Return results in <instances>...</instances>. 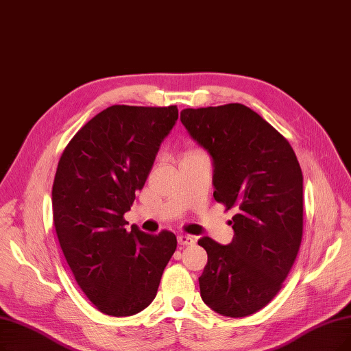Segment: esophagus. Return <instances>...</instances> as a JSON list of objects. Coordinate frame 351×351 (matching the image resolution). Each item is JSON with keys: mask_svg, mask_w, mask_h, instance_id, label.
<instances>
[{"mask_svg": "<svg viewBox=\"0 0 351 351\" xmlns=\"http://www.w3.org/2000/svg\"><path fill=\"white\" fill-rule=\"evenodd\" d=\"M178 242H179V245L186 247V245H193L195 239H193V237H191V235H179V237H178Z\"/></svg>", "mask_w": 351, "mask_h": 351, "instance_id": "esophagus-1", "label": "esophagus"}]
</instances>
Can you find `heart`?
I'll return each instance as SVG.
<instances>
[{"instance_id":"obj_1","label":"heart","mask_w":351,"mask_h":351,"mask_svg":"<svg viewBox=\"0 0 351 351\" xmlns=\"http://www.w3.org/2000/svg\"><path fill=\"white\" fill-rule=\"evenodd\" d=\"M195 152H197V150H191V152H188V154H195ZM188 154H185V155H188Z\"/></svg>"}]
</instances>
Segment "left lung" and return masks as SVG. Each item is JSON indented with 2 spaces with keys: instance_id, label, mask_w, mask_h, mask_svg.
<instances>
[{
  "instance_id": "1",
  "label": "left lung",
  "mask_w": 351,
  "mask_h": 351,
  "mask_svg": "<svg viewBox=\"0 0 351 351\" xmlns=\"http://www.w3.org/2000/svg\"><path fill=\"white\" fill-rule=\"evenodd\" d=\"M180 121L213 160V197L237 209L230 245L209 237L201 297L222 315L239 318L278 294L302 239V172L291 145L241 103L184 109Z\"/></svg>"
}]
</instances>
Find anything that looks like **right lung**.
Returning <instances> with one entry per match:
<instances>
[{
    "label": "right lung",
    "instance_id": "1",
    "mask_svg": "<svg viewBox=\"0 0 351 351\" xmlns=\"http://www.w3.org/2000/svg\"><path fill=\"white\" fill-rule=\"evenodd\" d=\"M178 120L176 106L114 104L73 136L53 184V221L66 261L103 314L126 317L154 301L178 241L123 218Z\"/></svg>",
    "mask_w": 351,
    "mask_h": 351
}]
</instances>
